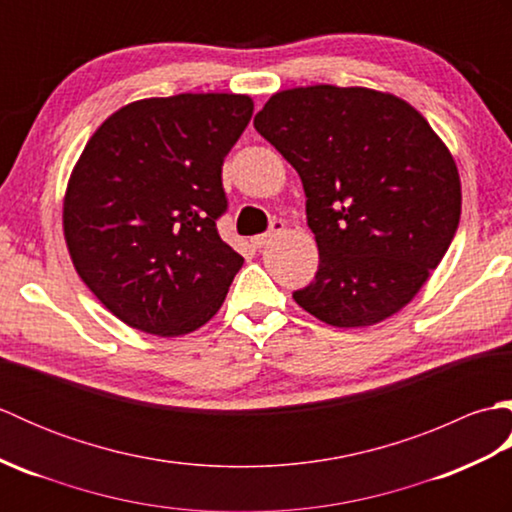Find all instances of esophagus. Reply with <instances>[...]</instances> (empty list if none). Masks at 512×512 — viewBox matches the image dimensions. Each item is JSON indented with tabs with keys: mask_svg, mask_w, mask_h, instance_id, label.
<instances>
[{
	"mask_svg": "<svg viewBox=\"0 0 512 512\" xmlns=\"http://www.w3.org/2000/svg\"><path fill=\"white\" fill-rule=\"evenodd\" d=\"M281 231H284V224H281V222H275V224H273V228H270L268 233H264V235H257V237L250 239V244H253L255 248H264V246L270 242V239H273L275 235H279Z\"/></svg>",
	"mask_w": 512,
	"mask_h": 512,
	"instance_id": "1",
	"label": "esophagus"
}]
</instances>
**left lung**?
Listing matches in <instances>:
<instances>
[{"instance_id": "obj_1", "label": "left lung", "mask_w": 512, "mask_h": 512, "mask_svg": "<svg viewBox=\"0 0 512 512\" xmlns=\"http://www.w3.org/2000/svg\"><path fill=\"white\" fill-rule=\"evenodd\" d=\"M255 129L299 173L319 246L317 277L292 299L334 328L405 308L462 213L458 165L427 118L396 94L321 83L270 96Z\"/></svg>"}]
</instances>
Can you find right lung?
I'll list each match as a JSON object with an SVG mask.
<instances>
[{
	"mask_svg": "<svg viewBox=\"0 0 512 512\" xmlns=\"http://www.w3.org/2000/svg\"><path fill=\"white\" fill-rule=\"evenodd\" d=\"M248 94L154 96L90 136L63 195L76 273L116 319L182 336L222 308L244 259L215 228L222 165L253 116Z\"/></svg>",
	"mask_w": 512,
	"mask_h": 512,
	"instance_id": "1",
	"label": "right lung"
}]
</instances>
